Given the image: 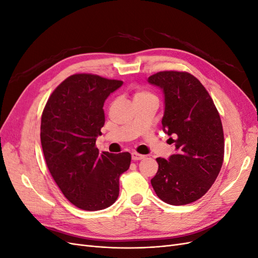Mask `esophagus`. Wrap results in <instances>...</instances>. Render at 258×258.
<instances>
[{
  "instance_id": "obj_1",
  "label": "esophagus",
  "mask_w": 258,
  "mask_h": 258,
  "mask_svg": "<svg viewBox=\"0 0 258 258\" xmlns=\"http://www.w3.org/2000/svg\"><path fill=\"white\" fill-rule=\"evenodd\" d=\"M131 157H132V160H141L144 158V155H141V154H138L136 152H134L131 154Z\"/></svg>"
}]
</instances>
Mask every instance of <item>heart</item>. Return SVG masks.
Segmentation results:
<instances>
[{
  "mask_svg": "<svg viewBox=\"0 0 258 258\" xmlns=\"http://www.w3.org/2000/svg\"><path fill=\"white\" fill-rule=\"evenodd\" d=\"M145 96H150V95H148V93L145 92V91H138V92L136 93L135 99H136V98H140V97H145Z\"/></svg>",
  "mask_w": 258,
  "mask_h": 258,
  "instance_id": "b5f03b06",
  "label": "heart"
}]
</instances>
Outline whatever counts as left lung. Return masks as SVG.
I'll use <instances>...</instances> for the list:
<instances>
[{
	"label": "left lung",
	"instance_id": "obj_1",
	"mask_svg": "<svg viewBox=\"0 0 258 258\" xmlns=\"http://www.w3.org/2000/svg\"><path fill=\"white\" fill-rule=\"evenodd\" d=\"M165 96L162 130L176 153L157 158L151 179L156 195L172 206L200 199L220 173L224 160V132L212 98L196 77L187 72L163 71L148 77Z\"/></svg>",
	"mask_w": 258,
	"mask_h": 258
}]
</instances>
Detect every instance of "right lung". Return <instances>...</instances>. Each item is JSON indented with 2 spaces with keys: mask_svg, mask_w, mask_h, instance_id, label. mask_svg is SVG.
I'll return each mask as SVG.
<instances>
[{
  "mask_svg": "<svg viewBox=\"0 0 258 258\" xmlns=\"http://www.w3.org/2000/svg\"><path fill=\"white\" fill-rule=\"evenodd\" d=\"M121 81L74 74L53 90L42 115L41 143L49 172L75 207L98 211L119 195V176L130 167L129 153L99 154L96 140L105 122L103 105Z\"/></svg>",
  "mask_w": 258,
  "mask_h": 258,
  "instance_id": "obj_1",
  "label": "right lung"
}]
</instances>
